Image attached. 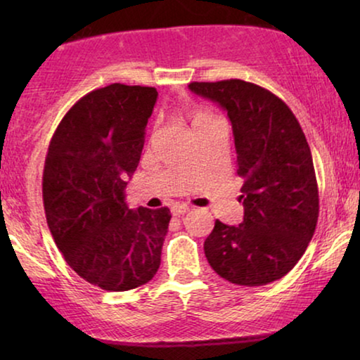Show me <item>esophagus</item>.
<instances>
[{"label":"esophagus","mask_w":360,"mask_h":360,"mask_svg":"<svg viewBox=\"0 0 360 360\" xmlns=\"http://www.w3.org/2000/svg\"><path fill=\"white\" fill-rule=\"evenodd\" d=\"M190 211V206L186 205H174L172 206V213H174V216H181L185 213H188Z\"/></svg>","instance_id":"34e87169"}]
</instances>
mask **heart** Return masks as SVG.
<instances>
[{
	"mask_svg": "<svg viewBox=\"0 0 360 360\" xmlns=\"http://www.w3.org/2000/svg\"><path fill=\"white\" fill-rule=\"evenodd\" d=\"M206 117H210L208 112H203V111H198V112H195V115H193V126L196 124V122H200V121L206 120Z\"/></svg>",
	"mask_w": 360,
	"mask_h": 360,
	"instance_id": "b5f03b06",
	"label": "heart"
}]
</instances>
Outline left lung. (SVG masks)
<instances>
[{
  "label": "left lung",
  "instance_id": "obj_1",
  "mask_svg": "<svg viewBox=\"0 0 360 360\" xmlns=\"http://www.w3.org/2000/svg\"><path fill=\"white\" fill-rule=\"evenodd\" d=\"M188 88L228 111L244 179L243 223L216 219L205 240L206 259L231 283L275 282L302 259L318 223L316 174L302 126L277 95L254 83L233 78Z\"/></svg>",
  "mask_w": 360,
  "mask_h": 360
}]
</instances>
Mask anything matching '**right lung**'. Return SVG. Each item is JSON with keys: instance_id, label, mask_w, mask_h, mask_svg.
Returning <instances> with one entry per match:
<instances>
[{"instance_id": "obj_1", "label": "right lung", "mask_w": 360, "mask_h": 360, "mask_svg": "<svg viewBox=\"0 0 360 360\" xmlns=\"http://www.w3.org/2000/svg\"><path fill=\"white\" fill-rule=\"evenodd\" d=\"M157 101L152 86L112 83L73 105L53 132L42 176L49 229L88 283L126 292L154 277L170 210H129L127 176L139 164Z\"/></svg>"}]
</instances>
